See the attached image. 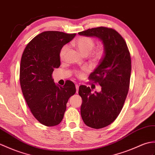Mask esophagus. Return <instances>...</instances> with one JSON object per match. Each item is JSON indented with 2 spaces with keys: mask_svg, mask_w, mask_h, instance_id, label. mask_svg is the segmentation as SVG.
<instances>
[{
  "mask_svg": "<svg viewBox=\"0 0 155 155\" xmlns=\"http://www.w3.org/2000/svg\"><path fill=\"white\" fill-rule=\"evenodd\" d=\"M75 88H76V93L78 94V90H79V85H78V84L75 85Z\"/></svg>",
  "mask_w": 155,
  "mask_h": 155,
  "instance_id": "obj_1",
  "label": "esophagus"
}]
</instances>
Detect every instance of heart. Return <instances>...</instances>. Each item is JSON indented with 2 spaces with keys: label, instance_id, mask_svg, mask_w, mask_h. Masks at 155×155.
Instances as JSON below:
<instances>
[{
  "label": "heart",
  "instance_id": "heart-1",
  "mask_svg": "<svg viewBox=\"0 0 155 155\" xmlns=\"http://www.w3.org/2000/svg\"><path fill=\"white\" fill-rule=\"evenodd\" d=\"M74 45L77 48L78 50L80 51L81 54L85 56V55H88L92 51L95 46V42L94 40L91 38L87 36H80L75 40L74 42ZM68 49V46L67 45H65L61 48L60 52V57L61 59H63L65 56H66ZM104 48L102 46L98 48L95 51V52L94 54V60H100L103 57V56H104ZM87 71V70L86 68H84L83 70V72ZM83 72L80 71H75V74H76L78 76L81 77L84 74Z\"/></svg>",
  "mask_w": 155,
  "mask_h": 155
}]
</instances>
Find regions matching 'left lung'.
<instances>
[{
    "mask_svg": "<svg viewBox=\"0 0 155 155\" xmlns=\"http://www.w3.org/2000/svg\"><path fill=\"white\" fill-rule=\"evenodd\" d=\"M78 34L97 37L104 44V56L89 76L101 85V92L92 94L85 85H80L78 92L83 101L81 115L84 123L91 128L101 129L115 121L124 105L131 71L130 53L125 40L113 28L101 26Z\"/></svg>",
    "mask_w": 155,
    "mask_h": 155,
    "instance_id": "8db88e82",
    "label": "left lung"
}]
</instances>
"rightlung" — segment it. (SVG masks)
Listing matches in <instances>:
<instances>
[{"label": "right lung", "mask_w": 155, "mask_h": 155, "mask_svg": "<svg viewBox=\"0 0 155 155\" xmlns=\"http://www.w3.org/2000/svg\"><path fill=\"white\" fill-rule=\"evenodd\" d=\"M75 34L46 31L35 36L23 51L20 66L22 91L38 121L48 127L60 124L75 84L68 80L63 87L54 83L52 73L60 66V52Z\"/></svg>", "instance_id": "right-lung-1"}]
</instances>
